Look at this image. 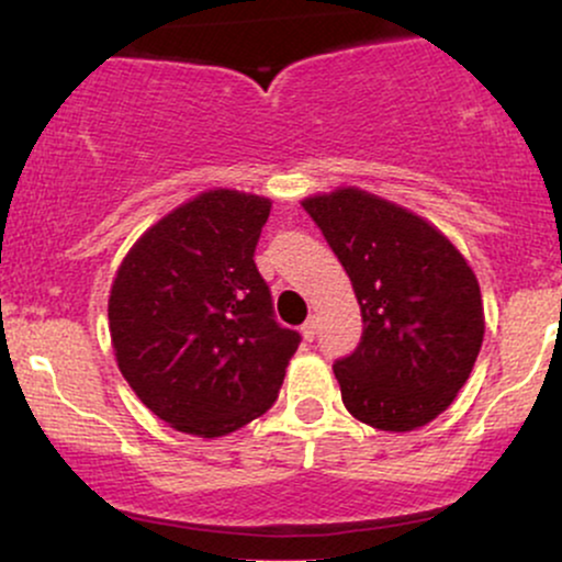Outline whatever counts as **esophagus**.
<instances>
[{
  "label": "esophagus",
  "instance_id": "obj_1",
  "mask_svg": "<svg viewBox=\"0 0 562 562\" xmlns=\"http://www.w3.org/2000/svg\"><path fill=\"white\" fill-rule=\"evenodd\" d=\"M301 335H303V338H306V340H314V335H317V319L308 317L306 322H303V325H301Z\"/></svg>",
  "mask_w": 562,
  "mask_h": 562
}]
</instances>
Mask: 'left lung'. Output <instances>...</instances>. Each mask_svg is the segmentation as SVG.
I'll use <instances>...</instances> for the list:
<instances>
[{
	"label": "left lung",
	"mask_w": 562,
	"mask_h": 562,
	"mask_svg": "<svg viewBox=\"0 0 562 562\" xmlns=\"http://www.w3.org/2000/svg\"><path fill=\"white\" fill-rule=\"evenodd\" d=\"M301 205L362 308V344L333 367L346 409L389 434L436 420L473 372L486 330L473 267L428 218L362 187Z\"/></svg>",
	"instance_id": "8db88e82"
}]
</instances>
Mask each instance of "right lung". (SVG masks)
Wrapping results in <instances>:
<instances>
[{
	"label": "right lung",
	"mask_w": 562,
	"mask_h": 562,
	"mask_svg": "<svg viewBox=\"0 0 562 562\" xmlns=\"http://www.w3.org/2000/svg\"><path fill=\"white\" fill-rule=\"evenodd\" d=\"M269 211L263 195L200 192L142 232L113 277L108 327L121 375L182 434L218 438L261 417L299 348L254 261Z\"/></svg>",
	"instance_id": "obj_1"
}]
</instances>
